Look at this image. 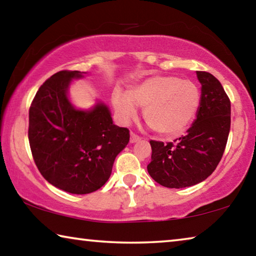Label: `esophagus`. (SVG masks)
<instances>
[{
  "label": "esophagus",
  "mask_w": 256,
  "mask_h": 256,
  "mask_svg": "<svg viewBox=\"0 0 256 256\" xmlns=\"http://www.w3.org/2000/svg\"><path fill=\"white\" fill-rule=\"evenodd\" d=\"M140 140H141L140 136H136V134H134L133 132L131 133V138H130V142H131V144H136V142L140 141Z\"/></svg>",
  "instance_id": "obj_1"
}]
</instances>
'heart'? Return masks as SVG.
Masks as SVG:
<instances>
[{
  "label": "heart",
  "mask_w": 256,
  "mask_h": 256,
  "mask_svg": "<svg viewBox=\"0 0 256 256\" xmlns=\"http://www.w3.org/2000/svg\"><path fill=\"white\" fill-rule=\"evenodd\" d=\"M112 100L123 123L136 118V105L144 107L146 122L157 133L172 138L180 136L196 118L201 94L190 80L154 76L130 86L128 94L114 90Z\"/></svg>",
  "instance_id": "1"
}]
</instances>
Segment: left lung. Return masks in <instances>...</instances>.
<instances>
[{"mask_svg": "<svg viewBox=\"0 0 256 256\" xmlns=\"http://www.w3.org/2000/svg\"><path fill=\"white\" fill-rule=\"evenodd\" d=\"M201 102L196 118L177 144L150 141L149 175L164 188H183L209 177L218 166L230 131V100L211 73L196 71Z\"/></svg>", "mask_w": 256, "mask_h": 256, "instance_id": "1", "label": "left lung"}]
</instances>
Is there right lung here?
I'll use <instances>...</instances> for the list:
<instances>
[{
    "instance_id": "add662e5",
    "label": "right lung",
    "mask_w": 256,
    "mask_h": 256,
    "mask_svg": "<svg viewBox=\"0 0 256 256\" xmlns=\"http://www.w3.org/2000/svg\"><path fill=\"white\" fill-rule=\"evenodd\" d=\"M84 74L55 73L42 84L29 110L28 138L38 170L55 188L72 194L100 188L130 140L128 128L112 124L104 102L89 110L73 105L68 89Z\"/></svg>"
}]
</instances>
